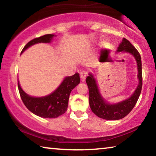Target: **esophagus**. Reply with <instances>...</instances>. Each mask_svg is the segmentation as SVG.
<instances>
[{
  "mask_svg": "<svg viewBox=\"0 0 156 156\" xmlns=\"http://www.w3.org/2000/svg\"><path fill=\"white\" fill-rule=\"evenodd\" d=\"M87 76V72L86 71H83V72H81V73H80V78H81L82 81L85 80Z\"/></svg>",
  "mask_w": 156,
  "mask_h": 156,
  "instance_id": "esophagus-1",
  "label": "esophagus"
}]
</instances>
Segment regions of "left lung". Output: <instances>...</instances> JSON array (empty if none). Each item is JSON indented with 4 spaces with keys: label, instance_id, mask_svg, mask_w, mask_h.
Instances as JSON below:
<instances>
[{
    "label": "left lung",
    "instance_id": "8db88e82",
    "mask_svg": "<svg viewBox=\"0 0 156 156\" xmlns=\"http://www.w3.org/2000/svg\"><path fill=\"white\" fill-rule=\"evenodd\" d=\"M116 52L130 54L134 57L137 63V78L138 80V84L130 97L116 103H110L100 94L98 84L93 73L89 72V76L86 78V83L89 88V102L91 111L99 118L109 120L122 119L130 113L138 101L142 86V61L138 50L128 40L123 38L122 42L118 47Z\"/></svg>",
    "mask_w": 156,
    "mask_h": 156
}]
</instances>
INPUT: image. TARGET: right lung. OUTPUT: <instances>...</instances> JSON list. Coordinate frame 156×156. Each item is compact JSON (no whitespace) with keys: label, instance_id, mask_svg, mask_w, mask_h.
<instances>
[{"label":"right lung","instance_id":"1","mask_svg":"<svg viewBox=\"0 0 156 156\" xmlns=\"http://www.w3.org/2000/svg\"><path fill=\"white\" fill-rule=\"evenodd\" d=\"M56 36L54 34H46L39 38H34L29 42L21 51L22 54L29 47L38 43H50L53 38ZM78 73L67 76L56 90L49 95L42 97L31 96L23 90L19 80L18 87L23 103L34 114L44 118H55L63 114L67 109L69 98L71 91L80 83Z\"/></svg>","mask_w":156,"mask_h":156}]
</instances>
